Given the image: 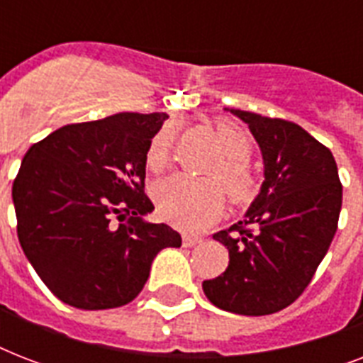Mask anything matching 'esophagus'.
Segmentation results:
<instances>
[{
  "instance_id": "1",
  "label": "esophagus",
  "mask_w": 363,
  "mask_h": 363,
  "mask_svg": "<svg viewBox=\"0 0 363 363\" xmlns=\"http://www.w3.org/2000/svg\"><path fill=\"white\" fill-rule=\"evenodd\" d=\"M203 241L201 238H198V235H182V247H196V245H199V242Z\"/></svg>"
}]
</instances>
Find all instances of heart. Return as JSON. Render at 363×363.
I'll return each instance as SVG.
<instances>
[{"label": "heart", "mask_w": 363, "mask_h": 363, "mask_svg": "<svg viewBox=\"0 0 363 363\" xmlns=\"http://www.w3.org/2000/svg\"><path fill=\"white\" fill-rule=\"evenodd\" d=\"M216 135L224 148V162L215 165L211 177L194 179L188 175H173L158 182L154 198L164 218L182 230H201L220 215L226 203V192L235 205L252 201L258 192L248 158L252 154V139L247 131L232 122H216ZM173 131H158L147 150V165L162 169L171 156ZM227 186L224 191L221 184Z\"/></svg>", "instance_id": "1"}]
</instances>
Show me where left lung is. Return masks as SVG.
<instances>
[{
	"label": "left lung",
	"instance_id": "1",
	"mask_svg": "<svg viewBox=\"0 0 363 363\" xmlns=\"http://www.w3.org/2000/svg\"><path fill=\"white\" fill-rule=\"evenodd\" d=\"M254 135L265 181L247 215L215 233L230 252L226 271L203 281L218 309L262 316L303 294L337 232L343 186L330 148L301 125L228 109Z\"/></svg>",
	"mask_w": 363,
	"mask_h": 363
}]
</instances>
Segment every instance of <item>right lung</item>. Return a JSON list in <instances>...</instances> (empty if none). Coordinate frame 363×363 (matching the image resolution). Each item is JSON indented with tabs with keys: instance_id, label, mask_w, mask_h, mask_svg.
I'll return each mask as SVG.
<instances>
[{
	"instance_id": "1",
	"label": "right lung",
	"mask_w": 363,
	"mask_h": 363,
	"mask_svg": "<svg viewBox=\"0 0 363 363\" xmlns=\"http://www.w3.org/2000/svg\"><path fill=\"white\" fill-rule=\"evenodd\" d=\"M165 118L118 113L67 124L26 152L13 182L20 247L64 303H130L156 254L181 247L173 228L143 220L154 209L145 194L147 150Z\"/></svg>"
}]
</instances>
